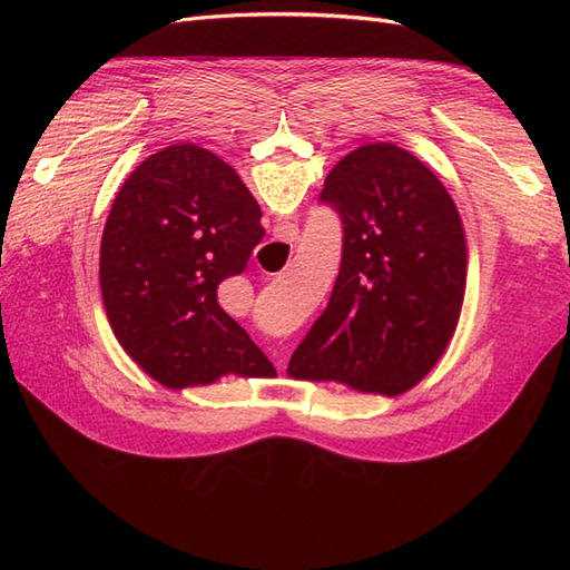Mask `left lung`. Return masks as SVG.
<instances>
[{"mask_svg":"<svg viewBox=\"0 0 570 570\" xmlns=\"http://www.w3.org/2000/svg\"><path fill=\"white\" fill-rule=\"evenodd\" d=\"M321 202L342 218V264L287 375L404 394L438 366L459 325L469 247L456 204L433 170L392 142L342 157Z\"/></svg>","mask_w":570,"mask_h":570,"instance_id":"8db88e82","label":"left lung"}]
</instances>
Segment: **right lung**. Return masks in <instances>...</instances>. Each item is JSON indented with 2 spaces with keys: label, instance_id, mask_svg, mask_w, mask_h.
<instances>
[{
  "label": "right lung",
  "instance_id": "1",
  "mask_svg": "<svg viewBox=\"0 0 570 570\" xmlns=\"http://www.w3.org/2000/svg\"><path fill=\"white\" fill-rule=\"evenodd\" d=\"M262 237V209L243 178L193 142L151 154L118 189L99 249L101 299L120 347L159 385L275 377L216 297Z\"/></svg>",
  "mask_w": 570,
  "mask_h": 570
}]
</instances>
